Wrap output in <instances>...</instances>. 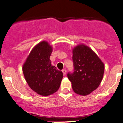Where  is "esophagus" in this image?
Wrapping results in <instances>:
<instances>
[{"label":"esophagus","mask_w":123,"mask_h":123,"mask_svg":"<svg viewBox=\"0 0 123 123\" xmlns=\"http://www.w3.org/2000/svg\"><path fill=\"white\" fill-rule=\"evenodd\" d=\"M62 73H63V74H64V75L66 74V73H67V70H65V69H63V70H62Z\"/></svg>","instance_id":"esophagus-1"}]
</instances>
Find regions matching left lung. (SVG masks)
<instances>
[{"instance_id":"8db88e82","label":"left lung","mask_w":123,"mask_h":123,"mask_svg":"<svg viewBox=\"0 0 123 123\" xmlns=\"http://www.w3.org/2000/svg\"><path fill=\"white\" fill-rule=\"evenodd\" d=\"M74 72L67 74L75 93L87 96L97 89L103 77L105 65L90 47L77 45L73 49Z\"/></svg>"}]
</instances>
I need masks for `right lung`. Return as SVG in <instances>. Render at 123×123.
<instances>
[{"label":"right lung","mask_w":123,"mask_h":123,"mask_svg":"<svg viewBox=\"0 0 123 123\" xmlns=\"http://www.w3.org/2000/svg\"><path fill=\"white\" fill-rule=\"evenodd\" d=\"M53 48L46 41L37 44L23 65V72L29 87L38 94L47 96L59 89L63 77L61 71L52 65Z\"/></svg>","instance_id":"right-lung-1"}]
</instances>
